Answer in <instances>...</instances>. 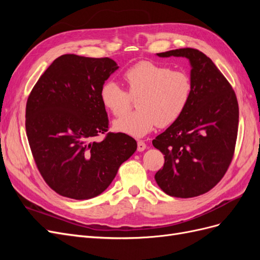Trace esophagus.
Listing matches in <instances>:
<instances>
[{"label":"esophagus","instance_id":"1","mask_svg":"<svg viewBox=\"0 0 260 260\" xmlns=\"http://www.w3.org/2000/svg\"><path fill=\"white\" fill-rule=\"evenodd\" d=\"M146 148V144H145V142L144 141H138V151L139 152H143L144 149Z\"/></svg>","mask_w":260,"mask_h":260}]
</instances>
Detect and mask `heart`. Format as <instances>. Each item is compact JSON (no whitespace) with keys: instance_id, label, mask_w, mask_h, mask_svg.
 I'll list each match as a JSON object with an SVG mask.
<instances>
[{"instance_id":"heart-1","label":"heart","mask_w":260,"mask_h":260,"mask_svg":"<svg viewBox=\"0 0 260 260\" xmlns=\"http://www.w3.org/2000/svg\"><path fill=\"white\" fill-rule=\"evenodd\" d=\"M128 92L114 81H105L100 89L102 104L114 116L129 111L131 99H136L137 112L114 122L115 130L142 138L155 127H168L182 116L192 95V81L186 73L141 61L122 75Z\"/></svg>"}]
</instances>
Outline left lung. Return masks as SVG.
<instances>
[{
  "label": "left lung",
  "mask_w": 260,
  "mask_h": 260,
  "mask_svg": "<svg viewBox=\"0 0 260 260\" xmlns=\"http://www.w3.org/2000/svg\"><path fill=\"white\" fill-rule=\"evenodd\" d=\"M157 55L190 60L192 95L182 116L153 140L165 155L155 180L170 196L195 198L211 190L232 161L239 128L237 95L201 51L185 48Z\"/></svg>",
  "instance_id": "8db88e82"
}]
</instances>
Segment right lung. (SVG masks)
I'll use <instances>...</instances> for the list:
<instances>
[{
  "instance_id": "1",
  "label": "right lung",
  "mask_w": 260,
  "mask_h": 260,
  "mask_svg": "<svg viewBox=\"0 0 260 260\" xmlns=\"http://www.w3.org/2000/svg\"><path fill=\"white\" fill-rule=\"evenodd\" d=\"M118 67L112 58L65 54L55 59L31 91L26 132L42 178L57 194L89 200L103 193L137 141L108 132L100 89Z\"/></svg>"
}]
</instances>
